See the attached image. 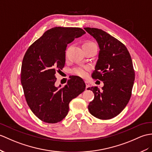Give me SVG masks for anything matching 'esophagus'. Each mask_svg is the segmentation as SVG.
<instances>
[{
	"instance_id": "1",
	"label": "esophagus",
	"mask_w": 152,
	"mask_h": 152,
	"mask_svg": "<svg viewBox=\"0 0 152 152\" xmlns=\"http://www.w3.org/2000/svg\"><path fill=\"white\" fill-rule=\"evenodd\" d=\"M85 83H86V89L88 87H89V82H87V81H85Z\"/></svg>"
}]
</instances>
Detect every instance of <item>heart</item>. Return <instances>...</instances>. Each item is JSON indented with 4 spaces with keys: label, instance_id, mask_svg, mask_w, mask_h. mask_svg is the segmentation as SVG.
<instances>
[{
    "label": "heart",
    "instance_id": "b5f03b06",
    "mask_svg": "<svg viewBox=\"0 0 152 152\" xmlns=\"http://www.w3.org/2000/svg\"><path fill=\"white\" fill-rule=\"evenodd\" d=\"M89 43H91V42H87V43H84V44H89ZM89 70L87 67H80V68H77L75 70V74H76V75H78L81 77H86L87 75V70Z\"/></svg>",
    "mask_w": 152,
    "mask_h": 152
}]
</instances>
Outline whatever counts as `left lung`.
Here are the masks:
<instances>
[{
    "instance_id": "left-lung-1",
    "label": "left lung",
    "mask_w": 152,
    "mask_h": 152,
    "mask_svg": "<svg viewBox=\"0 0 152 152\" xmlns=\"http://www.w3.org/2000/svg\"><path fill=\"white\" fill-rule=\"evenodd\" d=\"M84 29L96 39L100 48L92 77L104 82L102 90L96 86L87 89L94 94L88 109L97 118L111 119L121 113L131 98L135 81L131 56L124 44L104 30Z\"/></svg>"
}]
</instances>
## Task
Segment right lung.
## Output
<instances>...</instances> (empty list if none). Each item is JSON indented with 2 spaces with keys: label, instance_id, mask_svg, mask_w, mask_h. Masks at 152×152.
<instances>
[{
  "label": "right lung",
  "instance_id": "1",
  "mask_svg": "<svg viewBox=\"0 0 152 152\" xmlns=\"http://www.w3.org/2000/svg\"><path fill=\"white\" fill-rule=\"evenodd\" d=\"M85 34L80 28H52L26 52L21 84L28 106L42 121L54 124L62 121L68 114L70 102L86 89L84 81L77 76L61 89L55 86L56 72L65 66L67 44Z\"/></svg>",
  "mask_w": 152,
  "mask_h": 152
}]
</instances>
